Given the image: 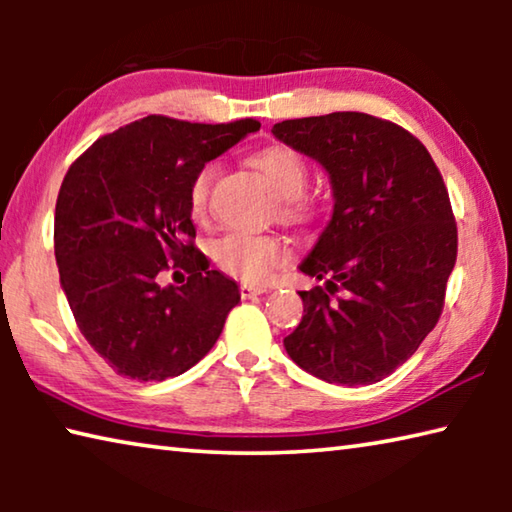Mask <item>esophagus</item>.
<instances>
[{"label":"esophagus","instance_id":"34e87169","mask_svg":"<svg viewBox=\"0 0 512 512\" xmlns=\"http://www.w3.org/2000/svg\"><path fill=\"white\" fill-rule=\"evenodd\" d=\"M264 291H266V289H262V287H248V284H241V287H239V293H241V298H244V300L262 296Z\"/></svg>","mask_w":512,"mask_h":512}]
</instances>
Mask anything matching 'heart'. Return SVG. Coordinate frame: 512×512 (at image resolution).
Returning a JSON list of instances; mask_svg holds the SVG:
<instances>
[{"instance_id":"heart-1","label":"heart","mask_w":512,"mask_h":512,"mask_svg":"<svg viewBox=\"0 0 512 512\" xmlns=\"http://www.w3.org/2000/svg\"><path fill=\"white\" fill-rule=\"evenodd\" d=\"M253 167L262 171L268 183L275 189V194L282 198L284 212L289 216L302 214V205L296 201L302 196L309 180V171L305 160L296 151L287 146H271V149L259 151L253 158ZM214 169L207 164L196 173L192 185H189V207L198 216L203 214L210 194ZM212 262L237 280L246 284H262L268 280L277 266H282L289 259V248L273 235H250V232L230 230L223 232L210 241Z\"/></svg>"}]
</instances>
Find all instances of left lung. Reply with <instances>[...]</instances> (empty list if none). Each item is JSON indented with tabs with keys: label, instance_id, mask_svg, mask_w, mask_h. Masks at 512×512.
<instances>
[{
	"label": "left lung",
	"instance_id": "1",
	"mask_svg": "<svg viewBox=\"0 0 512 512\" xmlns=\"http://www.w3.org/2000/svg\"><path fill=\"white\" fill-rule=\"evenodd\" d=\"M271 133L316 160L334 196L332 219L298 266L325 289L300 291L305 316L284 348L327 384H375L443 311L458 241L443 176L420 140L366 112L287 119Z\"/></svg>",
	"mask_w": 512,
	"mask_h": 512
}]
</instances>
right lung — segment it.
<instances>
[{"instance_id":"1","label":"right lung","mask_w":512,"mask_h":512,"mask_svg":"<svg viewBox=\"0 0 512 512\" xmlns=\"http://www.w3.org/2000/svg\"><path fill=\"white\" fill-rule=\"evenodd\" d=\"M259 121L189 124L160 115L94 142L60 185L54 250L69 309L99 357L128 379L196 366L241 300L235 280L194 248L189 185ZM173 261L187 285L162 288Z\"/></svg>"}]
</instances>
